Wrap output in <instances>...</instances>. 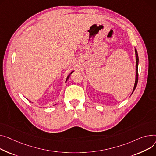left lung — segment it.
Listing matches in <instances>:
<instances>
[{"instance_id":"8db88e82","label":"left lung","mask_w":156,"mask_h":156,"mask_svg":"<svg viewBox=\"0 0 156 156\" xmlns=\"http://www.w3.org/2000/svg\"><path fill=\"white\" fill-rule=\"evenodd\" d=\"M135 52H136V81H135V84H134V87L132 90V94L133 93V92L134 91L135 89H136L137 85V82H138V65H139V56H138V53H137V49L135 48ZM131 94V95H132Z\"/></svg>"}]
</instances>
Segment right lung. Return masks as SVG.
<instances>
[{
    "mask_svg": "<svg viewBox=\"0 0 156 156\" xmlns=\"http://www.w3.org/2000/svg\"><path fill=\"white\" fill-rule=\"evenodd\" d=\"M73 72H74V71H71V72L70 73H69V75H68V76H67V78H66V81H65V83H66V81H68V78H69L70 75H71V74H72V73H73ZM27 100H28V99H27ZM29 101H30V102H31V101H30V100H29Z\"/></svg>",
    "mask_w": 156,
    "mask_h": 156,
    "instance_id": "1",
    "label": "right lung"
}]
</instances>
